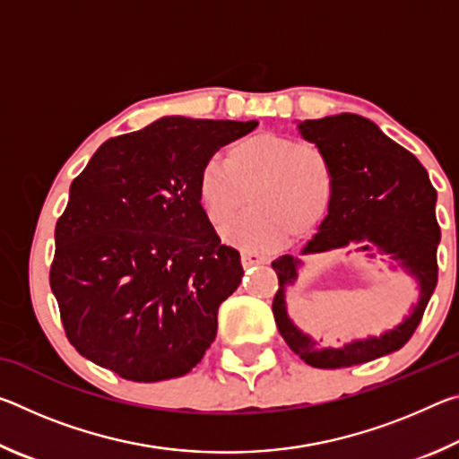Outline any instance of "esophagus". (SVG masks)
<instances>
[{"mask_svg": "<svg viewBox=\"0 0 459 459\" xmlns=\"http://www.w3.org/2000/svg\"><path fill=\"white\" fill-rule=\"evenodd\" d=\"M240 261H243V267H251V265H265L269 263V257L259 253H251V251H243L240 253Z\"/></svg>", "mask_w": 459, "mask_h": 459, "instance_id": "esophagus-1", "label": "esophagus"}]
</instances>
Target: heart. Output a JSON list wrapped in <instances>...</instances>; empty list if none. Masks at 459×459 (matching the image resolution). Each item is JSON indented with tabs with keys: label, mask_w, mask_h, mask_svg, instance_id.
I'll list each match as a JSON object with an SVG mask.
<instances>
[{
	"label": "heart",
	"mask_w": 459,
	"mask_h": 459,
	"mask_svg": "<svg viewBox=\"0 0 459 459\" xmlns=\"http://www.w3.org/2000/svg\"><path fill=\"white\" fill-rule=\"evenodd\" d=\"M251 200V211L224 230L247 248H271L290 235L306 237L328 214L333 172L316 145L277 134H257L232 143L227 164L208 161L198 180L202 206L214 224L230 222Z\"/></svg>",
	"instance_id": "obj_1"
}]
</instances>
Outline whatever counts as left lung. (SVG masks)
Returning <instances> with one entry per match:
<instances>
[{
	"mask_svg": "<svg viewBox=\"0 0 459 459\" xmlns=\"http://www.w3.org/2000/svg\"><path fill=\"white\" fill-rule=\"evenodd\" d=\"M299 135L328 158L333 172L330 211L299 255L330 251L360 253L375 261L388 259L391 271L413 279L417 301L409 314L380 336L354 338L338 348L320 346L287 312V290L298 283L304 261L281 255L271 263L279 279L273 298L277 330L287 346L309 367L342 368L401 351L421 322L437 285V245L441 230L435 219L437 192L413 153L385 135L377 123L354 113L330 115L298 123Z\"/></svg>",
	"mask_w": 459,
	"mask_h": 459,
	"instance_id": "8db88e82",
	"label": "left lung"
}]
</instances>
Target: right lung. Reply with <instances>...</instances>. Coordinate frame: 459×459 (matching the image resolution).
<instances>
[{
  "label": "right lung",
  "instance_id": "right-lung-1",
  "mask_svg": "<svg viewBox=\"0 0 459 459\" xmlns=\"http://www.w3.org/2000/svg\"><path fill=\"white\" fill-rule=\"evenodd\" d=\"M257 126L172 115L92 155L56 222L50 269L84 359L135 383L182 377L202 360L245 271L208 221L198 180L222 145Z\"/></svg>",
  "mask_w": 459,
  "mask_h": 459
}]
</instances>
